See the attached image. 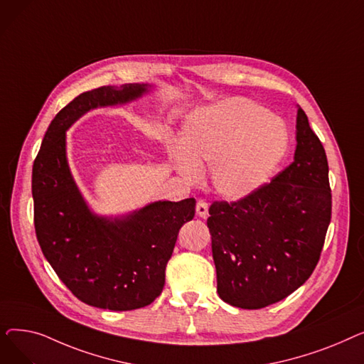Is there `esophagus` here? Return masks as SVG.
I'll list each match as a JSON object with an SVG mask.
<instances>
[{
  "mask_svg": "<svg viewBox=\"0 0 364 364\" xmlns=\"http://www.w3.org/2000/svg\"><path fill=\"white\" fill-rule=\"evenodd\" d=\"M196 214L200 218H208V203L203 199H199L196 203Z\"/></svg>",
  "mask_w": 364,
  "mask_h": 364,
  "instance_id": "obj_1",
  "label": "esophagus"
}]
</instances>
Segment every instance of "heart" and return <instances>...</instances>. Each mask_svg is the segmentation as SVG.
<instances>
[{
	"mask_svg": "<svg viewBox=\"0 0 364 364\" xmlns=\"http://www.w3.org/2000/svg\"><path fill=\"white\" fill-rule=\"evenodd\" d=\"M286 149L288 129L277 117L246 99H228L190 113L169 156L187 181H196L200 165L211 164L217 192L242 199L269 181Z\"/></svg>",
	"mask_w": 364,
	"mask_h": 364,
	"instance_id": "heart-1",
	"label": "heart"
}]
</instances>
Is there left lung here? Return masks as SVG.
<instances>
[{
	"mask_svg": "<svg viewBox=\"0 0 364 364\" xmlns=\"http://www.w3.org/2000/svg\"><path fill=\"white\" fill-rule=\"evenodd\" d=\"M331 215L326 151L298 106L294 162L250 196L209 208L220 298L258 310L289 296L314 272Z\"/></svg>",
	"mask_w": 364,
	"mask_h": 364,
	"instance_id": "obj_1",
	"label": "left lung"
}]
</instances>
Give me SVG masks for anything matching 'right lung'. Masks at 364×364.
<instances>
[{
  "instance_id": "add662e5",
  "label": "right lung",
  "mask_w": 364,
  "mask_h": 364,
  "mask_svg": "<svg viewBox=\"0 0 364 364\" xmlns=\"http://www.w3.org/2000/svg\"><path fill=\"white\" fill-rule=\"evenodd\" d=\"M149 84L100 87L80 94L51 121L32 168L33 223L38 243L55 274L92 307L129 311L155 301L183 224L196 200H158L122 217L90 211L70 174L66 129L91 109L125 105Z\"/></svg>"
}]
</instances>
